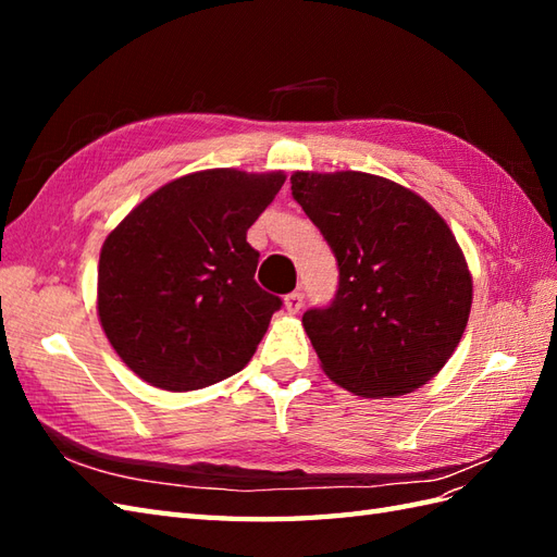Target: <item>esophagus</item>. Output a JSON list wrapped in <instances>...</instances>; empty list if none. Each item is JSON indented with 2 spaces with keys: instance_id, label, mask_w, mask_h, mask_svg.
<instances>
[{
  "instance_id": "esophagus-1",
  "label": "esophagus",
  "mask_w": 557,
  "mask_h": 557,
  "mask_svg": "<svg viewBox=\"0 0 557 557\" xmlns=\"http://www.w3.org/2000/svg\"><path fill=\"white\" fill-rule=\"evenodd\" d=\"M285 309L289 311V313H299L301 309H304V292H292V294H287L285 297Z\"/></svg>"
}]
</instances>
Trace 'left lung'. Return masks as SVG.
Here are the masks:
<instances>
[{"mask_svg":"<svg viewBox=\"0 0 557 557\" xmlns=\"http://www.w3.org/2000/svg\"><path fill=\"white\" fill-rule=\"evenodd\" d=\"M292 196L339 268L333 304L301 318L330 381L361 397L429 383L471 311V275L447 222L409 188L366 172H294Z\"/></svg>","mask_w":557,"mask_h":557,"instance_id":"8db88e82","label":"left lung"}]
</instances>
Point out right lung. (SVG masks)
Instances as JSON below:
<instances>
[{"label": "right lung", "instance_id": "1", "mask_svg": "<svg viewBox=\"0 0 557 557\" xmlns=\"http://www.w3.org/2000/svg\"><path fill=\"white\" fill-rule=\"evenodd\" d=\"M282 172L206 170L160 186L102 244L98 315L146 383L186 393L251 361L282 299L258 287L246 232L285 184Z\"/></svg>", "mask_w": 557, "mask_h": 557}]
</instances>
